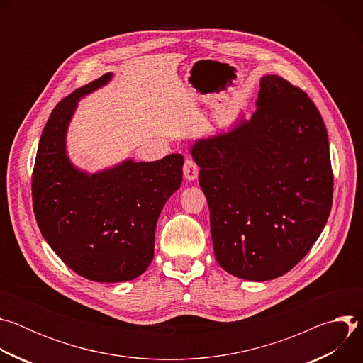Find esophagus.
I'll list each match as a JSON object with an SVG mask.
<instances>
[{
  "label": "esophagus",
  "instance_id": "esophagus-1",
  "mask_svg": "<svg viewBox=\"0 0 363 363\" xmlns=\"http://www.w3.org/2000/svg\"><path fill=\"white\" fill-rule=\"evenodd\" d=\"M198 172H199V168L195 164V161L191 160V158H186L185 164H184V177L188 181H195L196 177H198Z\"/></svg>",
  "mask_w": 363,
  "mask_h": 363
}]
</instances>
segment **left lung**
Wrapping results in <instances>:
<instances>
[{
  "label": "left lung",
  "instance_id": "left-lung-1",
  "mask_svg": "<svg viewBox=\"0 0 363 363\" xmlns=\"http://www.w3.org/2000/svg\"><path fill=\"white\" fill-rule=\"evenodd\" d=\"M210 206L218 264L266 281L290 272L323 231L333 172L315 103L276 74L262 77L257 111L191 149Z\"/></svg>",
  "mask_w": 363,
  "mask_h": 363
}]
</instances>
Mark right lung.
Wrapping results in <instances>:
<instances>
[{"mask_svg": "<svg viewBox=\"0 0 363 363\" xmlns=\"http://www.w3.org/2000/svg\"><path fill=\"white\" fill-rule=\"evenodd\" d=\"M112 73L65 97L51 112L33 171V208L38 228L82 277L99 283L133 280L150 264L155 228L168 198L182 184L184 157L125 162L96 174L77 169L66 133L80 97L105 86Z\"/></svg>", "mask_w": 363, "mask_h": 363, "instance_id": "obj_1", "label": "right lung"}]
</instances>
